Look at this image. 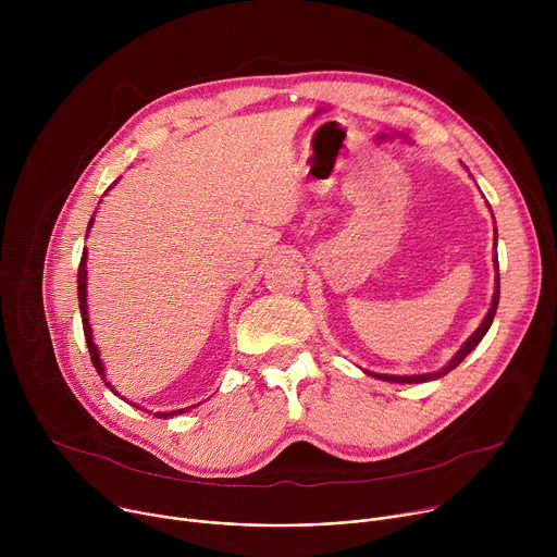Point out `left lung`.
I'll list each match as a JSON object with an SVG mask.
<instances>
[{"label":"left lung","mask_w":557,"mask_h":557,"mask_svg":"<svg viewBox=\"0 0 557 557\" xmlns=\"http://www.w3.org/2000/svg\"><path fill=\"white\" fill-rule=\"evenodd\" d=\"M494 262H496V271H498V258H494ZM498 299H500V275H496V290H494V299H492V308H490V312L485 314V320H483V324L475 329V333L460 346V350L449 359V363L447 366H443L441 370H436V372H428V374H404V376H399V374H376V372H368V374H372V376H376V379H383V381H392V383H425V381H434V379H441V376H445L449 370H454L475 346L481 344V339L487 335V331H490V326H492V322H494V314H496V308H498Z\"/></svg>","instance_id":"left-lung-1"}]
</instances>
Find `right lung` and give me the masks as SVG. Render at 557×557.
<instances>
[{
	"label": "right lung",
	"instance_id": "obj_1",
	"mask_svg": "<svg viewBox=\"0 0 557 557\" xmlns=\"http://www.w3.org/2000/svg\"><path fill=\"white\" fill-rule=\"evenodd\" d=\"M116 183V181H114ZM112 183V185H114ZM92 222H95V215L90 218V224H88V231H90V226H92ZM86 262H88V249H84V256H82V264H78V275H76V290H78V308H82V322H84V335H86V344H88V350H90V359H92V363H95V368H97V372L101 374V379L106 381V385L114 392V387L108 383V379H106V368H103V363H101V357H99V350H97V346H95V339H92V329H90V320H88V271H86ZM116 396H119V392H114ZM138 408V406H136ZM138 410H143V408H138ZM189 408H185V410H174V412H156L153 417H158V419H172V417H176V414H183V412H187ZM145 412V410H143Z\"/></svg>",
	"mask_w": 557,
	"mask_h": 557
}]
</instances>
